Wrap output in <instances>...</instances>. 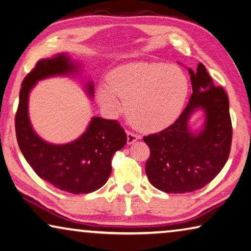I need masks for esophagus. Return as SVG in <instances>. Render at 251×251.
I'll return each mask as SVG.
<instances>
[{"instance_id": "34e87169", "label": "esophagus", "mask_w": 251, "mask_h": 251, "mask_svg": "<svg viewBox=\"0 0 251 251\" xmlns=\"http://www.w3.org/2000/svg\"><path fill=\"white\" fill-rule=\"evenodd\" d=\"M139 139H140V135L131 132V131H129V132L126 133V142H128V144H132Z\"/></svg>"}]
</instances>
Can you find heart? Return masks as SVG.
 <instances>
[{"instance_id": "b5f03b06", "label": "heart", "mask_w": 251, "mask_h": 251, "mask_svg": "<svg viewBox=\"0 0 251 251\" xmlns=\"http://www.w3.org/2000/svg\"><path fill=\"white\" fill-rule=\"evenodd\" d=\"M188 94L185 73L164 63H130L111 72L108 83H101L97 98L111 113L126 109L131 123L146 132H156L176 120Z\"/></svg>"}]
</instances>
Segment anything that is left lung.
<instances>
[{
	"label": "left lung",
	"mask_w": 251,
	"mask_h": 251,
	"mask_svg": "<svg viewBox=\"0 0 251 251\" xmlns=\"http://www.w3.org/2000/svg\"><path fill=\"white\" fill-rule=\"evenodd\" d=\"M188 73L193 94L181 116L166 129L143 138L150 148L149 181L157 190L174 194L194 192L213 181L226 164L232 139L226 91L214 85L201 63L195 73ZM197 108L204 110L206 120L196 135L188 129V120Z\"/></svg>",
	"instance_id": "obj_1"
}]
</instances>
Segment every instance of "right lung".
I'll list each match as a JSON object with an SVG mask.
<instances>
[{"mask_svg": "<svg viewBox=\"0 0 251 251\" xmlns=\"http://www.w3.org/2000/svg\"><path fill=\"white\" fill-rule=\"evenodd\" d=\"M77 70L65 54L38 60L22 82L15 114L16 139L22 153L39 177L72 194H87L99 190L111 174L114 153L126 143V133L117 120L92 118L86 132L74 142L61 146L47 143L34 132L28 119V95L41 79ZM91 97L94 86L88 83Z\"/></svg>", "mask_w": 251, "mask_h": 251, "instance_id": "add662e5", "label": "right lung"}]
</instances>
